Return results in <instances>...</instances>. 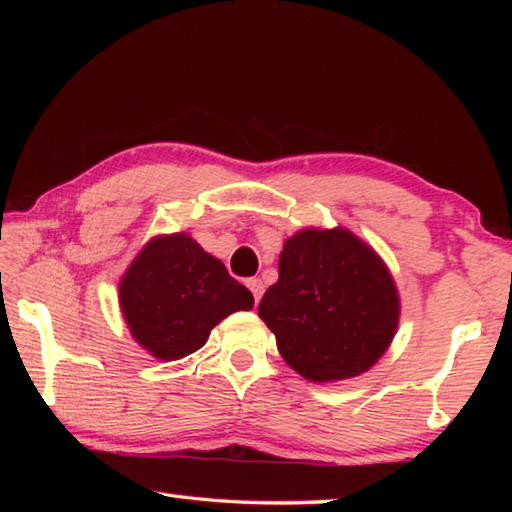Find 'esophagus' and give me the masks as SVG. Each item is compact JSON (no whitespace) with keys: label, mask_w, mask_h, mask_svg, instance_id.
I'll return each mask as SVG.
<instances>
[{"label":"esophagus","mask_w":512,"mask_h":512,"mask_svg":"<svg viewBox=\"0 0 512 512\" xmlns=\"http://www.w3.org/2000/svg\"><path fill=\"white\" fill-rule=\"evenodd\" d=\"M246 287L253 291L255 302H259V298H262V293H264V282L259 280V277H250V280H246Z\"/></svg>","instance_id":"esophagus-1"}]
</instances>
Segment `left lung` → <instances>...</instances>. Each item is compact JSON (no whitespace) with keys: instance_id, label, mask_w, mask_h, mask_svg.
<instances>
[{"instance_id":"obj_1","label":"left lung","mask_w":512,"mask_h":512,"mask_svg":"<svg viewBox=\"0 0 512 512\" xmlns=\"http://www.w3.org/2000/svg\"><path fill=\"white\" fill-rule=\"evenodd\" d=\"M259 318L293 370L336 381L361 375L386 352L400 298L384 262L352 232L302 230L284 244Z\"/></svg>"}]
</instances>
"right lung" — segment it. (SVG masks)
I'll use <instances>...</instances> for the list:
<instances>
[{"mask_svg":"<svg viewBox=\"0 0 512 512\" xmlns=\"http://www.w3.org/2000/svg\"><path fill=\"white\" fill-rule=\"evenodd\" d=\"M253 293L192 237H158L121 277L119 305L133 339L162 361L203 348L232 311L253 309Z\"/></svg>","mask_w":512,"mask_h":512,"instance_id":"add662e5","label":"right lung"}]
</instances>
